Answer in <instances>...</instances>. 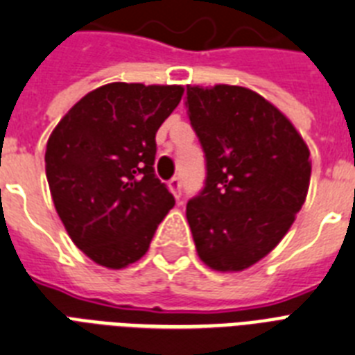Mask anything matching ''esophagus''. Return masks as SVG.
I'll return each mask as SVG.
<instances>
[{"mask_svg":"<svg viewBox=\"0 0 355 355\" xmlns=\"http://www.w3.org/2000/svg\"><path fill=\"white\" fill-rule=\"evenodd\" d=\"M168 189L172 190V194H174L175 199L181 198V181L180 178H172L171 181H168Z\"/></svg>","mask_w":355,"mask_h":355,"instance_id":"obj_1","label":"esophagus"}]
</instances>
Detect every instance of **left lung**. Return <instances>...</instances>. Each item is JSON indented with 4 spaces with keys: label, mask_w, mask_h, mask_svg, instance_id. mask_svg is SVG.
I'll return each mask as SVG.
<instances>
[{
    "label": "left lung",
    "mask_w": 355,
    "mask_h": 355,
    "mask_svg": "<svg viewBox=\"0 0 355 355\" xmlns=\"http://www.w3.org/2000/svg\"><path fill=\"white\" fill-rule=\"evenodd\" d=\"M207 180L187 205L198 256L218 272L245 270L277 247L303 207L310 150L285 114L245 87H187Z\"/></svg>",
    "instance_id": "left-lung-1"
}]
</instances>
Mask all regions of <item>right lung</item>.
I'll return each instance as SVG.
<instances>
[{
	"instance_id": "obj_1",
	"label": "right lung",
	"mask_w": 355,
	"mask_h": 355,
	"mask_svg": "<svg viewBox=\"0 0 355 355\" xmlns=\"http://www.w3.org/2000/svg\"><path fill=\"white\" fill-rule=\"evenodd\" d=\"M181 96V85L108 83L52 130L45 171L55 212L94 263L118 270L141 259L174 207L154 159L157 128Z\"/></svg>"
}]
</instances>
